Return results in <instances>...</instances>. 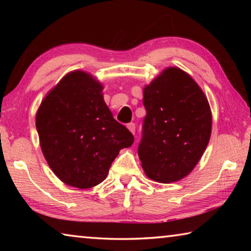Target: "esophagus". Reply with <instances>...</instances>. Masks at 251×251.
<instances>
[{
	"label": "esophagus",
	"mask_w": 251,
	"mask_h": 251,
	"mask_svg": "<svg viewBox=\"0 0 251 251\" xmlns=\"http://www.w3.org/2000/svg\"><path fill=\"white\" fill-rule=\"evenodd\" d=\"M127 128L129 129V131L130 133H133V134H135V129H136V126H135V124L134 123H129V124H127Z\"/></svg>",
	"instance_id": "1"
}]
</instances>
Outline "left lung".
<instances>
[{
	"label": "left lung",
	"instance_id": "8db88e82",
	"mask_svg": "<svg viewBox=\"0 0 251 251\" xmlns=\"http://www.w3.org/2000/svg\"><path fill=\"white\" fill-rule=\"evenodd\" d=\"M146 116L138 156L148 178L173 182L196 166L209 143L211 112L198 84L168 67L144 88Z\"/></svg>",
	"mask_w": 251,
	"mask_h": 251
}]
</instances>
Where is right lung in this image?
Masks as SVG:
<instances>
[{
	"label": "right lung",
	"instance_id": "obj_1",
	"mask_svg": "<svg viewBox=\"0 0 251 251\" xmlns=\"http://www.w3.org/2000/svg\"><path fill=\"white\" fill-rule=\"evenodd\" d=\"M103 85L83 71L66 74L36 113L40 145L49 166L66 185L80 189L100 184L121 150L134 136L113 117Z\"/></svg>",
	"mask_w": 251,
	"mask_h": 251
}]
</instances>
